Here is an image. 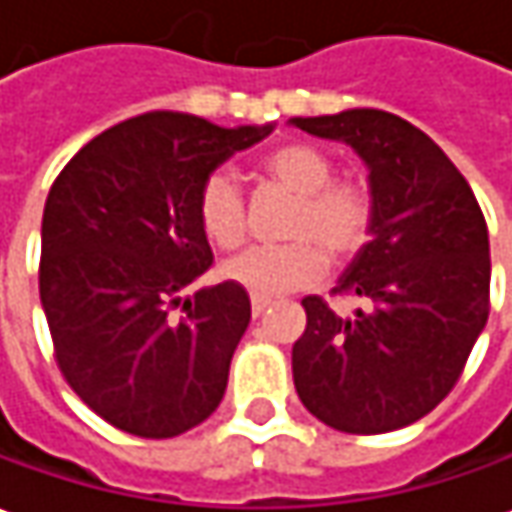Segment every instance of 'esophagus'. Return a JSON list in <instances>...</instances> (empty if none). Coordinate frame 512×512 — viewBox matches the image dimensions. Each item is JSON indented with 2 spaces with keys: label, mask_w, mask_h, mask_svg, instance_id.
Returning <instances> with one entry per match:
<instances>
[{
  "label": "esophagus",
  "mask_w": 512,
  "mask_h": 512,
  "mask_svg": "<svg viewBox=\"0 0 512 512\" xmlns=\"http://www.w3.org/2000/svg\"><path fill=\"white\" fill-rule=\"evenodd\" d=\"M274 305V300L271 297H260V294H252V314L260 316L266 308H271Z\"/></svg>",
  "instance_id": "1"
}]
</instances>
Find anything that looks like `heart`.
Segmentation results:
<instances>
[{"mask_svg": "<svg viewBox=\"0 0 512 512\" xmlns=\"http://www.w3.org/2000/svg\"><path fill=\"white\" fill-rule=\"evenodd\" d=\"M263 173L297 196L283 227V235L291 241L252 246L232 257L224 266L232 283L260 297L297 291L328 271V254L344 263L370 243L373 193L356 179H333L336 162L325 151L305 142H288L266 154ZM196 218L212 246L232 252L243 243L246 210L241 190L227 170H215L201 182Z\"/></svg>", "mask_w": 512, "mask_h": 512, "instance_id": "b5f03b06", "label": "heart"}]
</instances>
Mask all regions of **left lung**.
Returning a JSON list of instances; mask_svg holds the SVG:
<instances>
[{"label":"left lung","mask_w":512,"mask_h":512,"mask_svg":"<svg viewBox=\"0 0 512 512\" xmlns=\"http://www.w3.org/2000/svg\"><path fill=\"white\" fill-rule=\"evenodd\" d=\"M291 123L347 142L370 168L375 201L373 241L333 288L370 308L339 316L322 297L302 300L294 387L330 429H403L454 389L488 322L485 215L440 145L398 114L350 109Z\"/></svg>","instance_id":"8db88e82"}]
</instances>
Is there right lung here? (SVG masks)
<instances>
[{
	"instance_id": "add662e5",
	"label": "right lung",
	"mask_w": 512,
	"mask_h": 512,
	"mask_svg": "<svg viewBox=\"0 0 512 512\" xmlns=\"http://www.w3.org/2000/svg\"><path fill=\"white\" fill-rule=\"evenodd\" d=\"M271 125L148 111L86 142L52 182L38 294L66 384L114 429L176 437L218 409L252 319L246 288L184 291L212 266L201 182Z\"/></svg>"
}]
</instances>
